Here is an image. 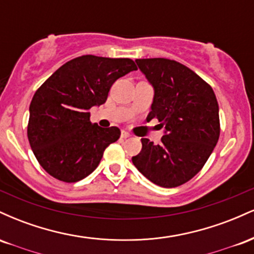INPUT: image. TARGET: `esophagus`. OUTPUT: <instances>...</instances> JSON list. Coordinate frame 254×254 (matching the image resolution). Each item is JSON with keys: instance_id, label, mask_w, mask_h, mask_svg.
Returning <instances> with one entry per match:
<instances>
[{"instance_id": "1", "label": "esophagus", "mask_w": 254, "mask_h": 254, "mask_svg": "<svg viewBox=\"0 0 254 254\" xmlns=\"http://www.w3.org/2000/svg\"><path fill=\"white\" fill-rule=\"evenodd\" d=\"M130 136H131L130 132H127V131H125V130L122 131V133H121L122 138H127V137H130Z\"/></svg>"}]
</instances>
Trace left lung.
<instances>
[{
	"label": "left lung",
	"instance_id": "8db88e82",
	"mask_svg": "<svg viewBox=\"0 0 254 254\" xmlns=\"http://www.w3.org/2000/svg\"><path fill=\"white\" fill-rule=\"evenodd\" d=\"M154 87L147 121L156 118L165 135L161 143L142 138L132 164L151 183L177 188L203 168L220 137L218 104L210 84L184 64L167 58L136 60Z\"/></svg>",
	"mask_w": 254,
	"mask_h": 254
}]
</instances>
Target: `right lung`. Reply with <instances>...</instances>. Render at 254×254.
I'll return each mask as SVG.
<instances>
[{
  "label": "right lung",
  "mask_w": 254,
  "mask_h": 254,
  "mask_svg": "<svg viewBox=\"0 0 254 254\" xmlns=\"http://www.w3.org/2000/svg\"><path fill=\"white\" fill-rule=\"evenodd\" d=\"M132 70L137 66L130 58L84 55L63 64L37 89L27 136L38 162L51 177L76 183L98 167L121 130L93 124L89 110L103 105L111 86Z\"/></svg>",
  "instance_id": "1"
}]
</instances>
